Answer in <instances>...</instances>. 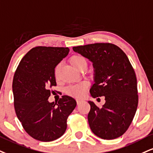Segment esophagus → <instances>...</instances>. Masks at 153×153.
I'll return each instance as SVG.
<instances>
[{
    "label": "esophagus",
    "mask_w": 153,
    "mask_h": 153,
    "mask_svg": "<svg viewBox=\"0 0 153 153\" xmlns=\"http://www.w3.org/2000/svg\"><path fill=\"white\" fill-rule=\"evenodd\" d=\"M81 102H82V100H81V99H77V103H78V105L81 103Z\"/></svg>",
    "instance_id": "1"
}]
</instances>
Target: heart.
I'll return each mask as SVG.
<instances>
[{"label": "heart", "mask_w": 153, "mask_h": 153, "mask_svg": "<svg viewBox=\"0 0 153 153\" xmlns=\"http://www.w3.org/2000/svg\"><path fill=\"white\" fill-rule=\"evenodd\" d=\"M70 62L75 68L78 70L80 69L81 66L86 65L85 59L80 55H75V56H72L70 59ZM59 71H60V65H58L55 68L54 71L55 76L56 78H58ZM86 88H87V83L85 82H79V83L69 85L66 88V92H67L68 94L72 95V96L80 97L85 95Z\"/></svg>", "instance_id": "b5f03b06"}]
</instances>
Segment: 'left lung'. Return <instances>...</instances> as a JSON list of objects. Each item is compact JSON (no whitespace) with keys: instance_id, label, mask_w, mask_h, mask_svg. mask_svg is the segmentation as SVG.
I'll use <instances>...</instances> for the list:
<instances>
[{"instance_id":"1","label":"left lung","mask_w":153,"mask_h":153,"mask_svg":"<svg viewBox=\"0 0 153 153\" xmlns=\"http://www.w3.org/2000/svg\"><path fill=\"white\" fill-rule=\"evenodd\" d=\"M93 62L94 83L90 93L93 97H105L101 108L89 100L88 115L92 132L104 140L123 135L131 124L138 104L137 78L126 54L111 43H94L73 47ZM99 99V98H97Z\"/></svg>"}]
</instances>
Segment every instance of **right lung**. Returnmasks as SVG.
I'll list each match as a JSON object with an SVG mask.
<instances>
[{
    "label": "right lung",
    "mask_w": 153,
    "mask_h": 153,
    "mask_svg": "<svg viewBox=\"0 0 153 153\" xmlns=\"http://www.w3.org/2000/svg\"><path fill=\"white\" fill-rule=\"evenodd\" d=\"M68 48H33L20 62L13 80L14 107L23 128L34 139L55 140L65 133L67 119L76 101L62 95L50 102L49 87L56 85L55 68L68 54Z\"/></svg>",
    "instance_id": "obj_1"
}]
</instances>
